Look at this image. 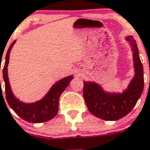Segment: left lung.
<instances>
[{
    "label": "left lung",
    "instance_id": "obj_1",
    "mask_svg": "<svg viewBox=\"0 0 150 150\" xmlns=\"http://www.w3.org/2000/svg\"><path fill=\"white\" fill-rule=\"evenodd\" d=\"M125 39L132 45L135 72L127 90L122 93H110L98 83L83 81V95L87 108L91 114L104 120H117L125 117L134 108L144 90V68L137 43L132 36Z\"/></svg>",
    "mask_w": 150,
    "mask_h": 150
}]
</instances>
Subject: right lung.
<instances>
[{
    "label": "right lung",
    "mask_w": 150,
    "mask_h": 150,
    "mask_svg": "<svg viewBox=\"0 0 150 150\" xmlns=\"http://www.w3.org/2000/svg\"><path fill=\"white\" fill-rule=\"evenodd\" d=\"M15 43L16 40L10 45L6 52L4 67L3 69V77L5 82L6 101L10 108L16 112V114L27 122L40 123L50 120L57 114L59 98L62 93L68 87L69 82L72 80L73 77L72 75L68 76L56 82V83L52 86L48 93L41 100L37 101L34 103L28 104L21 102L13 95L9 85L7 74L9 54Z\"/></svg>",
    "instance_id": "right-lung-1"
}]
</instances>
